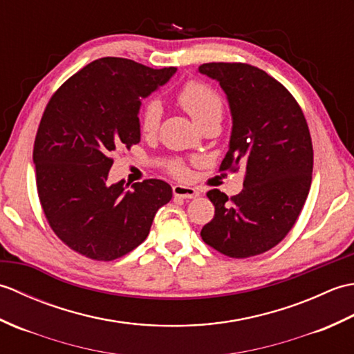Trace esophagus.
<instances>
[{
  "label": "esophagus",
  "mask_w": 354,
  "mask_h": 354,
  "mask_svg": "<svg viewBox=\"0 0 354 354\" xmlns=\"http://www.w3.org/2000/svg\"><path fill=\"white\" fill-rule=\"evenodd\" d=\"M173 194H175L176 198L193 199V198H198L199 196V192L196 189H193V187H187V185L178 184V185L173 187Z\"/></svg>",
  "instance_id": "1"
}]
</instances>
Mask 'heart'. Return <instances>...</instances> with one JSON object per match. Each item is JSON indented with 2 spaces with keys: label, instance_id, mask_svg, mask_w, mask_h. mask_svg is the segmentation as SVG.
Here are the masks:
<instances>
[{
  "label": "heart",
  "instance_id": "b5f03b06",
  "mask_svg": "<svg viewBox=\"0 0 354 354\" xmlns=\"http://www.w3.org/2000/svg\"><path fill=\"white\" fill-rule=\"evenodd\" d=\"M178 103L181 104V108L194 120V123L198 126L208 122V120L222 117L223 104L221 95L214 89L207 85L198 84V82H190V84H187L179 91ZM161 115L162 109L160 103H146L140 112L141 132L145 135H153L158 131V126H160ZM171 171L175 175H184L185 167L179 162L173 164Z\"/></svg>",
  "mask_w": 354,
  "mask_h": 354
}]
</instances>
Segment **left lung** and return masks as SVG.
Segmentation results:
<instances>
[{
	"mask_svg": "<svg viewBox=\"0 0 354 354\" xmlns=\"http://www.w3.org/2000/svg\"><path fill=\"white\" fill-rule=\"evenodd\" d=\"M199 73L219 82L230 104L221 170H246L243 190L230 201L217 189L207 193L214 217L201 236L228 257H252L280 243L304 207L313 169L309 127L292 94L257 66L212 62Z\"/></svg>",
	"mask_w": 354,
	"mask_h": 354,
	"instance_id": "left-lung-1",
	"label": "left lung"
}]
</instances>
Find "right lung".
<instances>
[{"instance_id": "obj_1", "label": "right lung", "mask_w": 354, "mask_h": 354, "mask_svg": "<svg viewBox=\"0 0 354 354\" xmlns=\"http://www.w3.org/2000/svg\"><path fill=\"white\" fill-rule=\"evenodd\" d=\"M175 73V66L97 59L66 80L44 111L33 149L37 194L56 236L88 259L111 261L131 252L171 199L161 179L129 189L108 176L111 155L140 142L141 100Z\"/></svg>"}]
</instances>
